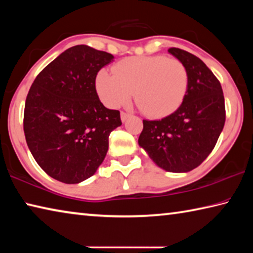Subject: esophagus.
Listing matches in <instances>:
<instances>
[{
    "instance_id": "esophagus-1",
    "label": "esophagus",
    "mask_w": 253,
    "mask_h": 253,
    "mask_svg": "<svg viewBox=\"0 0 253 253\" xmlns=\"http://www.w3.org/2000/svg\"><path fill=\"white\" fill-rule=\"evenodd\" d=\"M129 116H130V114H128V113H125V111H122V114H121V117H122V122H126L128 118H129Z\"/></svg>"
}]
</instances>
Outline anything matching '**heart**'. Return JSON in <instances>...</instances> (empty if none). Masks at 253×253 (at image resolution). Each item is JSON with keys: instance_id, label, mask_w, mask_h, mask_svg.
<instances>
[{"instance_id": "b5f03b06", "label": "heart", "mask_w": 253, "mask_h": 253, "mask_svg": "<svg viewBox=\"0 0 253 253\" xmlns=\"http://www.w3.org/2000/svg\"><path fill=\"white\" fill-rule=\"evenodd\" d=\"M113 74L101 70L96 88L100 99L110 108L127 104L135 90V100L149 117L166 116L177 108L185 96L188 74L184 63L165 55L124 59Z\"/></svg>"}]
</instances>
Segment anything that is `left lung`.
Returning <instances> with one entry per match:
<instances>
[{
    "label": "left lung",
    "mask_w": 253,
    "mask_h": 253,
    "mask_svg": "<svg viewBox=\"0 0 253 253\" xmlns=\"http://www.w3.org/2000/svg\"><path fill=\"white\" fill-rule=\"evenodd\" d=\"M169 52L184 63L188 85L182 105L160 121H143L138 144L161 169L190 172L207 158L225 123L220 81L196 55L178 48Z\"/></svg>",
    "instance_id": "left-lung-1"
}]
</instances>
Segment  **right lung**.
I'll list each match as a JSON object with an SVG mask.
<instances>
[{
    "label": "right lung",
    "instance_id": "right-lung-1",
    "mask_svg": "<svg viewBox=\"0 0 253 253\" xmlns=\"http://www.w3.org/2000/svg\"><path fill=\"white\" fill-rule=\"evenodd\" d=\"M114 55L79 44L42 70L25 99L23 129L30 152L57 181L77 184L92 176L122 125L121 113L106 108L96 77Z\"/></svg>",
    "mask_w": 253,
    "mask_h": 253
}]
</instances>
